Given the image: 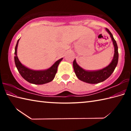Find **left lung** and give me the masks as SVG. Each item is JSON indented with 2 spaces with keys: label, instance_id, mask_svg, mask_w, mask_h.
Returning <instances> with one entry per match:
<instances>
[{
  "label": "left lung",
  "instance_id": "obj_1",
  "mask_svg": "<svg viewBox=\"0 0 131 131\" xmlns=\"http://www.w3.org/2000/svg\"><path fill=\"white\" fill-rule=\"evenodd\" d=\"M106 30L110 35L112 38L114 47V57L112 61V62L106 67L98 70H86L81 68L77 63L76 59H74L73 63L74 70L76 76L79 80L85 83L90 84H97L101 82L105 81L108 77H109L112 73L114 72L115 68L117 65L118 60V46L116 40H115L112 33L107 28H106Z\"/></svg>",
  "mask_w": 131,
  "mask_h": 131
}]
</instances>
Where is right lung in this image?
<instances>
[{
    "mask_svg": "<svg viewBox=\"0 0 131 131\" xmlns=\"http://www.w3.org/2000/svg\"><path fill=\"white\" fill-rule=\"evenodd\" d=\"M19 39L18 40L15 47L14 61L15 66L21 76L29 83L35 84H44L53 80L57 72L59 63L62 60L61 58L53 64L50 68L43 70H34L30 69L22 64L17 57V47Z\"/></svg>",
    "mask_w": 131,
    "mask_h": 131,
    "instance_id": "add662e5",
    "label": "right lung"
}]
</instances>
